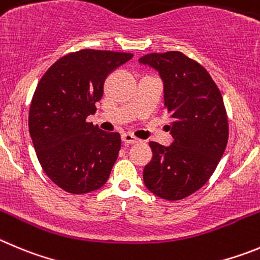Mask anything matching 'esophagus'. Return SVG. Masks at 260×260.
I'll return each instance as SVG.
<instances>
[{
  "label": "esophagus",
  "instance_id": "obj_1",
  "mask_svg": "<svg viewBox=\"0 0 260 260\" xmlns=\"http://www.w3.org/2000/svg\"><path fill=\"white\" fill-rule=\"evenodd\" d=\"M122 141L127 145H132V144H138V142L141 141V140H138L136 136L131 135V133H123L122 135Z\"/></svg>",
  "mask_w": 260,
  "mask_h": 260
}]
</instances>
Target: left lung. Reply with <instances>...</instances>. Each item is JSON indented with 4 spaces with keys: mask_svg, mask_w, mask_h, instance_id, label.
<instances>
[{
    "mask_svg": "<svg viewBox=\"0 0 260 260\" xmlns=\"http://www.w3.org/2000/svg\"><path fill=\"white\" fill-rule=\"evenodd\" d=\"M159 72L173 142H150L152 159L144 169L145 186L164 200H181L212 177L229 141L223 97L209 73L178 51L147 53L138 60Z\"/></svg>",
    "mask_w": 260,
    "mask_h": 260,
    "instance_id": "8db88e82",
    "label": "left lung"
}]
</instances>
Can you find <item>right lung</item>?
Segmentation results:
<instances>
[{
	"label": "right lung",
	"instance_id": "add662e5",
	"mask_svg": "<svg viewBox=\"0 0 260 260\" xmlns=\"http://www.w3.org/2000/svg\"><path fill=\"white\" fill-rule=\"evenodd\" d=\"M133 53L81 50L48 68L38 82L30 109L29 133L48 178L70 193L99 190L108 181L120 150V135L86 120L96 111L104 82Z\"/></svg>",
	"mask_w": 260,
	"mask_h": 260
}]
</instances>
